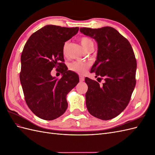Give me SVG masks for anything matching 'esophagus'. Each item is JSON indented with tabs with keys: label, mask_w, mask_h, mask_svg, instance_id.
<instances>
[{
	"label": "esophagus",
	"mask_w": 155,
	"mask_h": 155,
	"mask_svg": "<svg viewBox=\"0 0 155 155\" xmlns=\"http://www.w3.org/2000/svg\"><path fill=\"white\" fill-rule=\"evenodd\" d=\"M79 80H80V81H83L85 80V78H84L83 76H79Z\"/></svg>",
	"instance_id": "1"
}]
</instances>
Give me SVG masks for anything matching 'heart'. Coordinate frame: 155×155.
I'll list each match as a JSON object with an SVG mask.
<instances>
[{
	"instance_id": "1",
	"label": "heart",
	"mask_w": 155,
	"mask_h": 155,
	"mask_svg": "<svg viewBox=\"0 0 155 155\" xmlns=\"http://www.w3.org/2000/svg\"><path fill=\"white\" fill-rule=\"evenodd\" d=\"M81 43L83 48L85 50L87 48L88 46L91 44H93L92 41L86 37H83L80 39ZM67 47H68V42H66L63 45V55H65L67 54ZM91 63L87 61H73L69 64V69L72 70L73 72H76L79 74H85L86 70L90 67Z\"/></svg>"
}]
</instances>
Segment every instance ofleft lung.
Segmentation results:
<instances>
[{"instance_id": "1", "label": "left lung", "mask_w": 155, "mask_h": 155, "mask_svg": "<svg viewBox=\"0 0 155 155\" xmlns=\"http://www.w3.org/2000/svg\"><path fill=\"white\" fill-rule=\"evenodd\" d=\"M80 31L97 43V58L91 70L105 83L85 78L86 105L91 115L103 120L119 115L129 104L136 85L137 60L129 41L114 28H81ZM97 78V79H98Z\"/></svg>"}]
</instances>
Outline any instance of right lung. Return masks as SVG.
I'll list each match as a JSON object with an SVG mask.
<instances>
[{"instance_id":"obj_1","label":"right lung","mask_w":155,"mask_h":155,"mask_svg":"<svg viewBox=\"0 0 155 155\" xmlns=\"http://www.w3.org/2000/svg\"><path fill=\"white\" fill-rule=\"evenodd\" d=\"M78 30V27L46 25L34 33L23 48L21 83L27 105L41 119L53 120L63 114L67 95L79 83L78 75L66 68L63 53L65 42ZM54 67L61 68L60 80L51 76Z\"/></svg>"}]
</instances>
